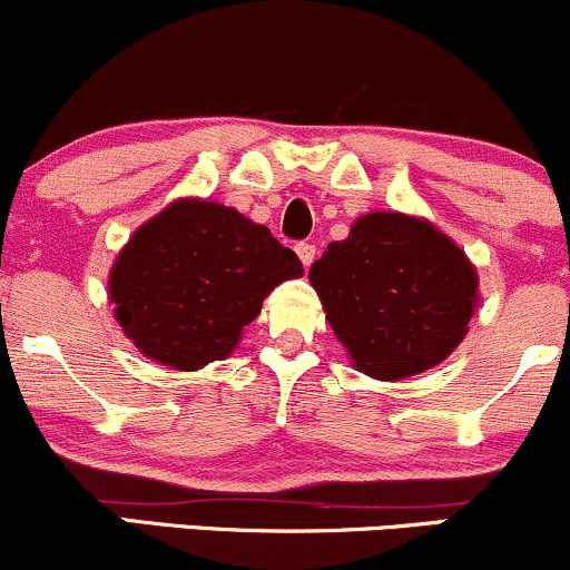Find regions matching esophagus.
Listing matches in <instances>:
<instances>
[{
	"label": "esophagus",
	"mask_w": 570,
	"mask_h": 570,
	"mask_svg": "<svg viewBox=\"0 0 570 570\" xmlns=\"http://www.w3.org/2000/svg\"><path fill=\"white\" fill-rule=\"evenodd\" d=\"M294 252H297L299 263H303L305 267H311V265H313V259H316V246L307 244V240H303V244L294 246Z\"/></svg>",
	"instance_id": "esophagus-1"
}]
</instances>
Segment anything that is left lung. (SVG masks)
<instances>
[{
    "mask_svg": "<svg viewBox=\"0 0 570 570\" xmlns=\"http://www.w3.org/2000/svg\"><path fill=\"white\" fill-rule=\"evenodd\" d=\"M351 364L375 381L426 372L466 337L480 278L434 222L370 212L307 273Z\"/></svg>",
    "mask_w": 570,
    "mask_h": 570,
    "instance_id": "8db88e82",
    "label": "left lung"
}]
</instances>
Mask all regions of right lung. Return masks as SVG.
Instances as JSON below:
<instances>
[{"label": "right lung", "mask_w": 570, "mask_h": 570, "mask_svg": "<svg viewBox=\"0 0 570 570\" xmlns=\"http://www.w3.org/2000/svg\"><path fill=\"white\" fill-rule=\"evenodd\" d=\"M303 263L265 225L206 198H179L128 238L109 271L126 337L179 372L230 356L263 299Z\"/></svg>", "instance_id": "obj_1"}]
</instances>
